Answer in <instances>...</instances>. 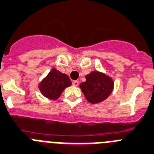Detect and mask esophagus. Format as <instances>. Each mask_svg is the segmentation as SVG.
I'll return each instance as SVG.
<instances>
[{"instance_id":"esophagus-1","label":"esophagus","mask_w":154,"mask_h":154,"mask_svg":"<svg viewBox=\"0 0 154 154\" xmlns=\"http://www.w3.org/2000/svg\"><path fill=\"white\" fill-rule=\"evenodd\" d=\"M72 84H73V85H74V87H77L79 84V81L78 80H74V81H73V83H72Z\"/></svg>"}]
</instances>
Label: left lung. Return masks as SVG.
Instances as JSON below:
<instances>
[{
    "mask_svg": "<svg viewBox=\"0 0 154 154\" xmlns=\"http://www.w3.org/2000/svg\"><path fill=\"white\" fill-rule=\"evenodd\" d=\"M85 78L86 81L80 84V88L89 103H101L113 92V80L103 72L94 70L86 75Z\"/></svg>",
    "mask_w": 154,
    "mask_h": 154,
    "instance_id": "left-lung-1",
    "label": "left lung"
}]
</instances>
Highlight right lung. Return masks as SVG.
<instances>
[{
  "label": "right lung",
  "instance_id": "1",
  "mask_svg": "<svg viewBox=\"0 0 154 154\" xmlns=\"http://www.w3.org/2000/svg\"><path fill=\"white\" fill-rule=\"evenodd\" d=\"M71 81L67 74L53 68L38 84L41 94L52 100H57L66 87L71 85Z\"/></svg>",
  "mask_w": 154,
  "mask_h": 154
}]
</instances>
